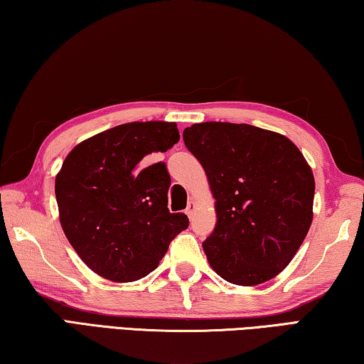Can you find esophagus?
I'll return each mask as SVG.
<instances>
[{"label":"esophagus","instance_id":"esophagus-1","mask_svg":"<svg viewBox=\"0 0 364 364\" xmlns=\"http://www.w3.org/2000/svg\"><path fill=\"white\" fill-rule=\"evenodd\" d=\"M196 212V202L194 200H189L188 202V207H186V215L189 218H193V215Z\"/></svg>","mask_w":364,"mask_h":364}]
</instances>
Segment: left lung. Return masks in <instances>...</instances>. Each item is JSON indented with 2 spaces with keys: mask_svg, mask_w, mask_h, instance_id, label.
<instances>
[{
  "mask_svg": "<svg viewBox=\"0 0 364 364\" xmlns=\"http://www.w3.org/2000/svg\"><path fill=\"white\" fill-rule=\"evenodd\" d=\"M183 139L205 170L217 225L202 247L221 278L257 286L278 276L313 220L315 178L299 147L247 123L204 122Z\"/></svg>",
  "mask_w": 364,
  "mask_h": 364,
  "instance_id": "1",
  "label": "left lung"
}]
</instances>
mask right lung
<instances>
[{
	"mask_svg": "<svg viewBox=\"0 0 364 364\" xmlns=\"http://www.w3.org/2000/svg\"><path fill=\"white\" fill-rule=\"evenodd\" d=\"M180 141L176 123L132 122L73 147L56 176L60 226L96 274L132 282L157 268L189 220L170 213L164 162L141 168L152 152Z\"/></svg>",
	"mask_w": 364,
	"mask_h": 364,
	"instance_id": "add662e5",
	"label": "right lung"
}]
</instances>
